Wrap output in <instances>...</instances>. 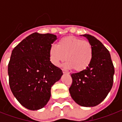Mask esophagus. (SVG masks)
Returning a JSON list of instances; mask_svg holds the SVG:
<instances>
[{
  "label": "esophagus",
  "mask_w": 122,
  "mask_h": 122,
  "mask_svg": "<svg viewBox=\"0 0 122 122\" xmlns=\"http://www.w3.org/2000/svg\"><path fill=\"white\" fill-rule=\"evenodd\" d=\"M62 70H63V73L64 74H69V73L68 72V71H66L65 70H64V69H63Z\"/></svg>",
  "instance_id": "1"
}]
</instances>
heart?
<instances>
[{
	"instance_id": "obj_1",
	"label": "heart",
	"mask_w": 122,
	"mask_h": 122,
	"mask_svg": "<svg viewBox=\"0 0 122 122\" xmlns=\"http://www.w3.org/2000/svg\"><path fill=\"white\" fill-rule=\"evenodd\" d=\"M50 62L55 66L66 60L65 66L77 72L85 71L93 58V49L90 42L73 36L63 37L57 46L52 45L49 50Z\"/></svg>"
}]
</instances>
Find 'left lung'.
<instances>
[{
	"mask_svg": "<svg viewBox=\"0 0 122 122\" xmlns=\"http://www.w3.org/2000/svg\"><path fill=\"white\" fill-rule=\"evenodd\" d=\"M81 36L92 47L93 58L87 70L71 75L73 81L69 91L80 106L93 107L100 104L111 91L115 69L110 52L100 41L89 34Z\"/></svg>",
	"mask_w": 122,
	"mask_h": 122,
	"instance_id": "1",
	"label": "left lung"
}]
</instances>
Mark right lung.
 <instances>
[{
	"label": "right lung",
	"mask_w": 122,
	"mask_h": 122,
	"mask_svg": "<svg viewBox=\"0 0 122 122\" xmlns=\"http://www.w3.org/2000/svg\"><path fill=\"white\" fill-rule=\"evenodd\" d=\"M56 35L33 33L12 50L8 65L9 81L14 96L25 108L38 110L46 106L51 89L63 71L50 62L49 50Z\"/></svg>",
	"instance_id": "obj_1"
}]
</instances>
